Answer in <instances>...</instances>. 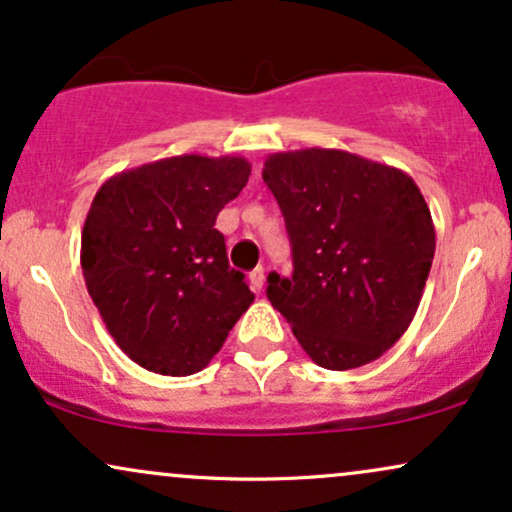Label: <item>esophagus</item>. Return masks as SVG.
Listing matches in <instances>:
<instances>
[{"label": "esophagus", "instance_id": "1", "mask_svg": "<svg viewBox=\"0 0 512 512\" xmlns=\"http://www.w3.org/2000/svg\"><path fill=\"white\" fill-rule=\"evenodd\" d=\"M250 286H252V291H255V293L262 291V286H264V267L252 269V272H250Z\"/></svg>", "mask_w": 512, "mask_h": 512}]
</instances>
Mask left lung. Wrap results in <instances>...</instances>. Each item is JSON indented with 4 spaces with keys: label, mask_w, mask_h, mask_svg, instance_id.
<instances>
[{
    "label": "left lung",
    "mask_w": 512,
    "mask_h": 512,
    "mask_svg": "<svg viewBox=\"0 0 512 512\" xmlns=\"http://www.w3.org/2000/svg\"><path fill=\"white\" fill-rule=\"evenodd\" d=\"M262 178L284 214L293 274L267 298L317 366L375 361L407 332L436 252V228L404 170L339 149L267 156Z\"/></svg>",
    "instance_id": "1"
}]
</instances>
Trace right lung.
Wrapping results in <instances>:
<instances>
[{"label":"right lung","mask_w":512,"mask_h":512,"mask_svg":"<svg viewBox=\"0 0 512 512\" xmlns=\"http://www.w3.org/2000/svg\"><path fill=\"white\" fill-rule=\"evenodd\" d=\"M250 170L240 156L182 154L122 170L93 197L81 231L88 296L117 346L151 373L207 368L255 301L214 228Z\"/></svg>","instance_id":"add662e5"}]
</instances>
